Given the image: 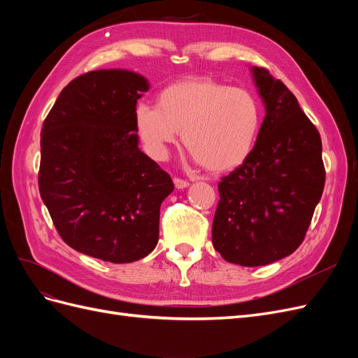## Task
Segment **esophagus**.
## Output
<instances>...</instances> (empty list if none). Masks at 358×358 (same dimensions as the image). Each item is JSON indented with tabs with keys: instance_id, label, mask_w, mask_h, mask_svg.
Instances as JSON below:
<instances>
[{
	"instance_id": "34e87169",
	"label": "esophagus",
	"mask_w": 358,
	"mask_h": 358,
	"mask_svg": "<svg viewBox=\"0 0 358 358\" xmlns=\"http://www.w3.org/2000/svg\"><path fill=\"white\" fill-rule=\"evenodd\" d=\"M173 182H175V187L178 189H185V188L189 187L188 180H183V179H179V178H175V179H173Z\"/></svg>"
}]
</instances>
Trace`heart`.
Here are the masks:
<instances>
[{"label": "heart", "instance_id": "1", "mask_svg": "<svg viewBox=\"0 0 358 358\" xmlns=\"http://www.w3.org/2000/svg\"><path fill=\"white\" fill-rule=\"evenodd\" d=\"M262 125L257 100L245 90L210 78L173 82L157 94V106L140 103L134 127L148 154L166 159L183 145L210 173H227L251 155Z\"/></svg>", "mask_w": 358, "mask_h": 358}]
</instances>
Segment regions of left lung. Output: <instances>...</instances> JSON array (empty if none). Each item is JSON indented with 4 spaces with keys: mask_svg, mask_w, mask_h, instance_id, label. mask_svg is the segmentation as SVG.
<instances>
[{
    "mask_svg": "<svg viewBox=\"0 0 358 358\" xmlns=\"http://www.w3.org/2000/svg\"><path fill=\"white\" fill-rule=\"evenodd\" d=\"M251 74L266 116L251 155L220 182L212 224L216 251L245 267L296 251L326 182L320 133L294 94L266 69L251 67Z\"/></svg>",
    "mask_w": 358,
    "mask_h": 358,
    "instance_id": "obj_1",
    "label": "left lung"
}]
</instances>
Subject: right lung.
<instances>
[{
  "label": "right lung",
  "mask_w": 358,
  "mask_h": 358,
  "mask_svg": "<svg viewBox=\"0 0 358 358\" xmlns=\"http://www.w3.org/2000/svg\"><path fill=\"white\" fill-rule=\"evenodd\" d=\"M142 74L110 69L64 88L41 128L38 188L62 241L115 264L154 251L171 178L138 149Z\"/></svg>",
  "instance_id": "add662e5"
}]
</instances>
